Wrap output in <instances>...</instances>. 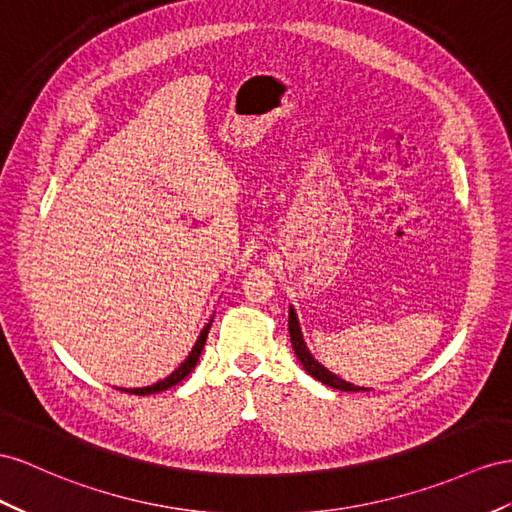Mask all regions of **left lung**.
<instances>
[{
	"instance_id": "1",
	"label": "left lung",
	"mask_w": 512,
	"mask_h": 512,
	"mask_svg": "<svg viewBox=\"0 0 512 512\" xmlns=\"http://www.w3.org/2000/svg\"><path fill=\"white\" fill-rule=\"evenodd\" d=\"M288 334H290V342H293V351L299 357L301 366L308 370V375H312L314 379H319L321 383L329 385V388H334V390H344V392L366 390V388H357V385L347 383L344 379L336 377L334 372H329L325 366H321L319 362H316V359L312 357V353L308 351L306 342H303L301 327H299V321H297V312L293 308H290V312H288Z\"/></svg>"
}]
</instances>
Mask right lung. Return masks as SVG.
<instances>
[{"mask_svg": "<svg viewBox=\"0 0 512 512\" xmlns=\"http://www.w3.org/2000/svg\"><path fill=\"white\" fill-rule=\"evenodd\" d=\"M213 323V321H211ZM211 323L209 325H204V329L200 331V336H198V340H196V344H193V349H191V353L187 355V359L185 362L178 366L170 377H165L163 381H157V383H153V385H148V388H133V390H124V388H118V390H122V392H129V394H135V396H146V394H157V392H163V390H168V388H172V385H176V383H181L189 372L196 368V364H198V359H200V353H202V349H204V342H206V336H209V329H211Z\"/></svg>", "mask_w": 512, "mask_h": 512, "instance_id": "add662e5", "label": "right lung"}]
</instances>
